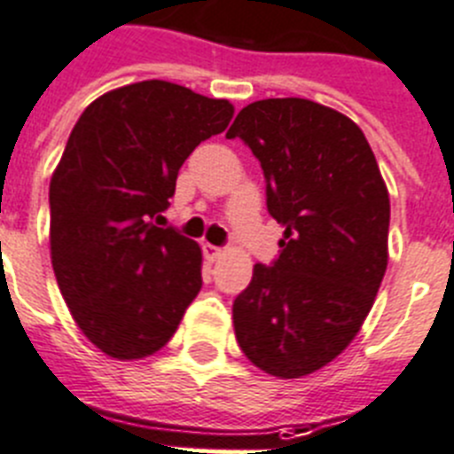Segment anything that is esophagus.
Listing matches in <instances>:
<instances>
[{
    "label": "esophagus",
    "instance_id": "obj_1",
    "mask_svg": "<svg viewBox=\"0 0 454 454\" xmlns=\"http://www.w3.org/2000/svg\"><path fill=\"white\" fill-rule=\"evenodd\" d=\"M223 254H224L223 247L211 246V243H207V246H204V257H207L208 262H218V259L223 257Z\"/></svg>",
    "mask_w": 454,
    "mask_h": 454
}]
</instances>
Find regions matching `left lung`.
<instances>
[{"mask_svg": "<svg viewBox=\"0 0 454 454\" xmlns=\"http://www.w3.org/2000/svg\"><path fill=\"white\" fill-rule=\"evenodd\" d=\"M285 227L280 254L254 264L236 296L234 333L247 360L301 379L338 358L370 315L388 266L390 197L365 135L308 98H266L236 116Z\"/></svg>", "mask_w": 454, "mask_h": 454, "instance_id": "obj_1", "label": "left lung"}]
</instances>
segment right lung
<instances>
[{
    "label": "right lung",
    "instance_id": "add662e5",
    "mask_svg": "<svg viewBox=\"0 0 454 454\" xmlns=\"http://www.w3.org/2000/svg\"><path fill=\"white\" fill-rule=\"evenodd\" d=\"M234 116L165 80L112 89L77 119L50 179V257L89 342L116 360L156 354L201 289V247L156 227L195 146Z\"/></svg>",
    "mask_w": 454,
    "mask_h": 454
}]
</instances>
